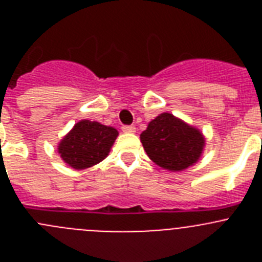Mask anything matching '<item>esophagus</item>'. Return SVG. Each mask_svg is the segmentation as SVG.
<instances>
[{
	"mask_svg": "<svg viewBox=\"0 0 262 262\" xmlns=\"http://www.w3.org/2000/svg\"><path fill=\"white\" fill-rule=\"evenodd\" d=\"M122 131L127 134H134L136 133V127L133 126V124L131 126H122Z\"/></svg>",
	"mask_w": 262,
	"mask_h": 262,
	"instance_id": "esophagus-1",
	"label": "esophagus"
}]
</instances>
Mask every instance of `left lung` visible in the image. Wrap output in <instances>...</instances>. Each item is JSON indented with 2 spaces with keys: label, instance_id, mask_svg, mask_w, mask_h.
<instances>
[{
  "label": "left lung",
  "instance_id": "left-lung-1",
  "mask_svg": "<svg viewBox=\"0 0 262 262\" xmlns=\"http://www.w3.org/2000/svg\"><path fill=\"white\" fill-rule=\"evenodd\" d=\"M140 140L155 164L173 172L196 163L205 145V138L198 129L168 113L151 120Z\"/></svg>",
  "mask_w": 262,
  "mask_h": 262
}]
</instances>
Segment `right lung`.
<instances>
[{
  "mask_svg": "<svg viewBox=\"0 0 262 262\" xmlns=\"http://www.w3.org/2000/svg\"><path fill=\"white\" fill-rule=\"evenodd\" d=\"M117 136L118 131L113 127L81 120L60 142L59 154L72 168H89L107 156Z\"/></svg>",
  "mask_w": 262,
  "mask_h": 262,
  "instance_id": "add662e5",
  "label": "right lung"
}]
</instances>
